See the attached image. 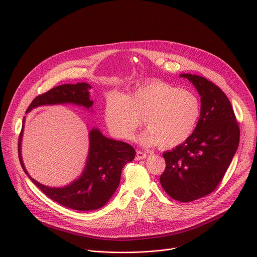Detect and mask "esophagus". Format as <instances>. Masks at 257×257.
Here are the masks:
<instances>
[{
  "instance_id": "obj_1",
  "label": "esophagus",
  "mask_w": 257,
  "mask_h": 257,
  "mask_svg": "<svg viewBox=\"0 0 257 257\" xmlns=\"http://www.w3.org/2000/svg\"><path fill=\"white\" fill-rule=\"evenodd\" d=\"M146 157H148V154L144 153V152H141V151H137V152H136V157H135V160H136V161L144 160V159H146Z\"/></svg>"
}]
</instances>
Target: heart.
Wrapping results in <instances>:
<instances>
[{"label":"heart","instance_id":"1","mask_svg":"<svg viewBox=\"0 0 257 257\" xmlns=\"http://www.w3.org/2000/svg\"><path fill=\"white\" fill-rule=\"evenodd\" d=\"M200 116V101L195 93L161 80L136 86L127 95L113 91L104 103V122L115 137L133 140L143 119L146 129L139 142L144 146L161 143L173 149L193 133Z\"/></svg>","mask_w":257,"mask_h":257}]
</instances>
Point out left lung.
<instances>
[{"mask_svg": "<svg viewBox=\"0 0 257 257\" xmlns=\"http://www.w3.org/2000/svg\"><path fill=\"white\" fill-rule=\"evenodd\" d=\"M180 76L200 95V118L185 142L163 154L166 169L160 181L173 199L190 202L211 193L222 181L237 152L240 129L221 88L198 75Z\"/></svg>", "mask_w": 257, "mask_h": 257, "instance_id": "1", "label": "left lung"}]
</instances>
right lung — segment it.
Returning a JSON list of instances; mask_svg holds the SVG:
<instances>
[{
  "label": "right lung",
  "mask_w": 257,
  "mask_h": 257,
  "mask_svg": "<svg viewBox=\"0 0 257 257\" xmlns=\"http://www.w3.org/2000/svg\"><path fill=\"white\" fill-rule=\"evenodd\" d=\"M91 86L88 83L63 84L36 96L29 104L26 113L40 105L73 103L89 108L93 100L89 98ZM18 139V156L21 167L35 186L49 198L65 207L76 210H94L103 206L117 190L123 167L135 158V150L130 144L107 138L93 128L89 131V151L85 168L80 177L71 184L62 187H48L32 179L26 171L21 157V140L24 128Z\"/></svg>",
  "instance_id": "right-lung-1"
}]
</instances>
